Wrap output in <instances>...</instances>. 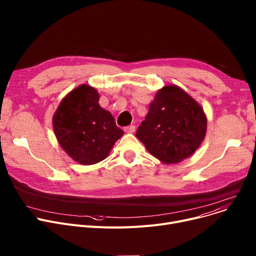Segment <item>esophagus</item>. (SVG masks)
Listing matches in <instances>:
<instances>
[{"mask_svg": "<svg viewBox=\"0 0 256 256\" xmlns=\"http://www.w3.org/2000/svg\"><path fill=\"white\" fill-rule=\"evenodd\" d=\"M124 130L126 132H134L136 130V126H126Z\"/></svg>", "mask_w": 256, "mask_h": 256, "instance_id": "obj_1", "label": "esophagus"}]
</instances>
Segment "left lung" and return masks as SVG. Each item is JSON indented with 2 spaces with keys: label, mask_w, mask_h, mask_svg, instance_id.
Masks as SVG:
<instances>
[{
  "label": "left lung",
  "mask_w": 256,
  "mask_h": 256,
  "mask_svg": "<svg viewBox=\"0 0 256 256\" xmlns=\"http://www.w3.org/2000/svg\"><path fill=\"white\" fill-rule=\"evenodd\" d=\"M206 132L207 117L198 102L177 85H166L156 92L136 136L151 156L176 164L192 154Z\"/></svg>",
  "instance_id": "obj_1"
}]
</instances>
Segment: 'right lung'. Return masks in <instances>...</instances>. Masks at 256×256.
Instances as JSON below:
<instances>
[{
	"instance_id": "1",
	"label": "right lung",
	"mask_w": 256,
	"mask_h": 256,
	"mask_svg": "<svg viewBox=\"0 0 256 256\" xmlns=\"http://www.w3.org/2000/svg\"><path fill=\"white\" fill-rule=\"evenodd\" d=\"M98 100L96 90L82 84L62 98L52 117L60 147L85 166L105 160L124 134L111 113L100 106Z\"/></svg>"
}]
</instances>
